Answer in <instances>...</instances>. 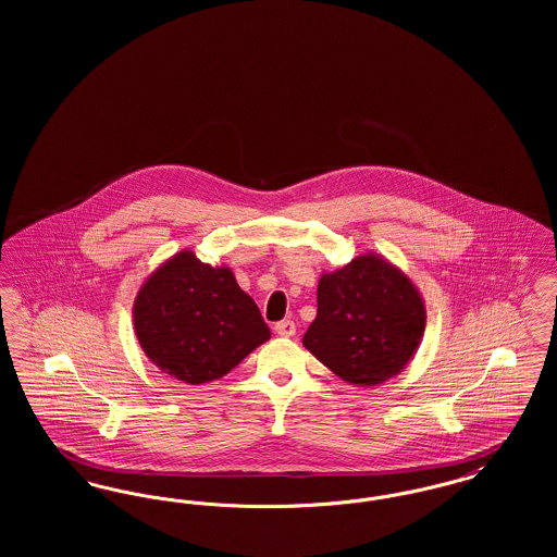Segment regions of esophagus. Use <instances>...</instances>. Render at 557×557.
Returning <instances> with one entry per match:
<instances>
[{
	"label": "esophagus",
	"mask_w": 557,
	"mask_h": 557,
	"mask_svg": "<svg viewBox=\"0 0 557 557\" xmlns=\"http://www.w3.org/2000/svg\"><path fill=\"white\" fill-rule=\"evenodd\" d=\"M275 334L277 336H282V338H290L296 334V323L290 321V319H286V321H280V323H275Z\"/></svg>",
	"instance_id": "obj_1"
}]
</instances>
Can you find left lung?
Instances as JSON below:
<instances>
[{"mask_svg": "<svg viewBox=\"0 0 557 557\" xmlns=\"http://www.w3.org/2000/svg\"><path fill=\"white\" fill-rule=\"evenodd\" d=\"M425 305L411 277L377 252L323 271L318 315L305 348L352 386H380L407 368L422 345Z\"/></svg>", "mask_w": 557, "mask_h": 557, "instance_id": "1", "label": "left lung"}]
</instances>
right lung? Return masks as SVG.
Wrapping results in <instances>:
<instances>
[{
    "mask_svg": "<svg viewBox=\"0 0 557 557\" xmlns=\"http://www.w3.org/2000/svg\"><path fill=\"white\" fill-rule=\"evenodd\" d=\"M133 327L146 357L186 384L223 377L271 338L232 267L202 263L187 248L141 282Z\"/></svg>",
    "mask_w": 557,
    "mask_h": 557,
    "instance_id": "1",
    "label": "right lung"
}]
</instances>
